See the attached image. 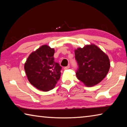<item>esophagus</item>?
<instances>
[{
    "mask_svg": "<svg viewBox=\"0 0 127 127\" xmlns=\"http://www.w3.org/2000/svg\"><path fill=\"white\" fill-rule=\"evenodd\" d=\"M70 68V66L69 65H68V66H65V67L64 68V69H69Z\"/></svg>",
    "mask_w": 127,
    "mask_h": 127,
    "instance_id": "obj_1",
    "label": "esophagus"
}]
</instances>
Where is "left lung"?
Segmentation results:
<instances>
[{
  "mask_svg": "<svg viewBox=\"0 0 127 127\" xmlns=\"http://www.w3.org/2000/svg\"><path fill=\"white\" fill-rule=\"evenodd\" d=\"M78 67L76 76L86 86H93L104 79L110 69L109 57L97 46L87 45L75 50Z\"/></svg>",
  "mask_w": 127,
  "mask_h": 127,
  "instance_id": "8db88e82",
  "label": "left lung"
}]
</instances>
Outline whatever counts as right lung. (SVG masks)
<instances>
[{
    "label": "right lung",
    "mask_w": 127,
    "mask_h": 127,
    "mask_svg": "<svg viewBox=\"0 0 127 127\" xmlns=\"http://www.w3.org/2000/svg\"><path fill=\"white\" fill-rule=\"evenodd\" d=\"M54 53V49L42 45L29 55L25 64L30 83L41 91L53 90L61 77L62 66L55 62Z\"/></svg>",
    "instance_id": "add662e5"
}]
</instances>
